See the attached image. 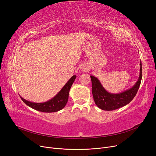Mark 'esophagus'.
Masks as SVG:
<instances>
[{
    "label": "esophagus",
    "mask_w": 156,
    "mask_h": 156,
    "mask_svg": "<svg viewBox=\"0 0 156 156\" xmlns=\"http://www.w3.org/2000/svg\"><path fill=\"white\" fill-rule=\"evenodd\" d=\"M81 71H85L87 70V69H86V68H83V67L81 68Z\"/></svg>",
    "instance_id": "obj_1"
}]
</instances>
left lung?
<instances>
[{"label":"left lung","mask_w":156,"mask_h":156,"mask_svg":"<svg viewBox=\"0 0 156 156\" xmlns=\"http://www.w3.org/2000/svg\"><path fill=\"white\" fill-rule=\"evenodd\" d=\"M142 77V68L140 62V75L135 85L120 94H111L105 90L99 80L91 75L92 92L95 104L104 111H112L123 107L132 101L136 95L141 83Z\"/></svg>","instance_id":"8db88e82"}]
</instances>
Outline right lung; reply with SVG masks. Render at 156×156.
I'll return each instance as SVG.
<instances>
[{
    "label": "right lung",
    "mask_w": 156,
    "mask_h": 156,
    "mask_svg": "<svg viewBox=\"0 0 156 156\" xmlns=\"http://www.w3.org/2000/svg\"><path fill=\"white\" fill-rule=\"evenodd\" d=\"M76 78V75L73 76L68 82L65 84V85L62 87L58 94L54 97L52 99L45 102H31L24 99L21 97H20L21 100L27 105H28L29 107L37 111L44 112H55L59 111L63 109L65 107V105H66L68 101L70 88Z\"/></svg>",
    "instance_id": "right-lung-1"
}]
</instances>
